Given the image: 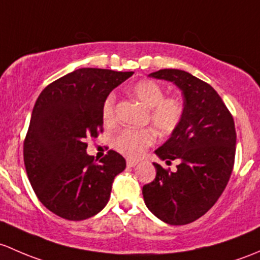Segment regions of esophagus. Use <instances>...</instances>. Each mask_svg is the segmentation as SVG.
<instances>
[{"label":"esophagus","mask_w":260,"mask_h":260,"mask_svg":"<svg viewBox=\"0 0 260 260\" xmlns=\"http://www.w3.org/2000/svg\"><path fill=\"white\" fill-rule=\"evenodd\" d=\"M126 164H127V167L129 168H134V167H136V165L139 164V161L138 160H133V159H129L126 161Z\"/></svg>","instance_id":"34e87169"}]
</instances>
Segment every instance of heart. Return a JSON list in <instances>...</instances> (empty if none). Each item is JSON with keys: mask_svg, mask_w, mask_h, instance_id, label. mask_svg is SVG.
Masks as SVG:
<instances>
[{"mask_svg": "<svg viewBox=\"0 0 260 260\" xmlns=\"http://www.w3.org/2000/svg\"><path fill=\"white\" fill-rule=\"evenodd\" d=\"M131 93L149 109V121L161 134L173 133L179 126L184 114L183 103L178 98H164V90L152 80H143L135 84ZM103 120L112 124L115 119V96H106L103 104ZM155 141V133L151 129H124L112 139V146L120 154L129 157H138Z\"/></svg>", "mask_w": 260, "mask_h": 260, "instance_id": "heart-1", "label": "heart"}]
</instances>
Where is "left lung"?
<instances>
[{"instance_id":"obj_1","label":"left lung","mask_w":260,"mask_h":260,"mask_svg":"<svg viewBox=\"0 0 260 260\" xmlns=\"http://www.w3.org/2000/svg\"><path fill=\"white\" fill-rule=\"evenodd\" d=\"M150 77L173 82L184 99L179 126L155 154L179 160L176 171L154 162L156 176L143 186L148 209L170 225L197 220L213 207L225 189L235 156L234 120L220 96L189 72L164 69Z\"/></svg>"}]
</instances>
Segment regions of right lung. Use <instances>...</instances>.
Here are the masks:
<instances>
[{
    "mask_svg": "<svg viewBox=\"0 0 260 260\" xmlns=\"http://www.w3.org/2000/svg\"><path fill=\"white\" fill-rule=\"evenodd\" d=\"M134 72L79 69L37 98L23 143L26 173L40 202L68 220H84L108 204L115 176L126 161L110 150L96 162L86 138L103 131L106 96Z\"/></svg>",
    "mask_w": 260,
    "mask_h": 260,
    "instance_id": "add662e5",
    "label": "right lung"
}]
</instances>
